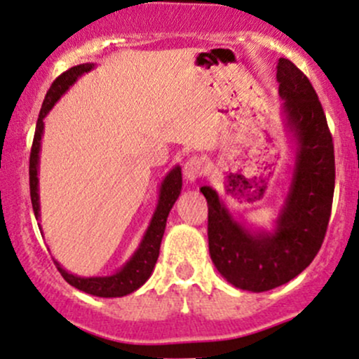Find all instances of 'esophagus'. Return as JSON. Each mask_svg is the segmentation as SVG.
Returning a JSON list of instances; mask_svg holds the SVG:
<instances>
[{"label": "esophagus", "mask_w": 359, "mask_h": 359, "mask_svg": "<svg viewBox=\"0 0 359 359\" xmlns=\"http://www.w3.org/2000/svg\"><path fill=\"white\" fill-rule=\"evenodd\" d=\"M202 174H204V162H202V158L191 157L184 163V177L187 179V182H196Z\"/></svg>", "instance_id": "1"}]
</instances>
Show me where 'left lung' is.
I'll list each match as a JSON object with an SVG mask.
<instances>
[{"mask_svg":"<svg viewBox=\"0 0 359 359\" xmlns=\"http://www.w3.org/2000/svg\"><path fill=\"white\" fill-rule=\"evenodd\" d=\"M280 114L294 163L273 227L234 217L217 191L201 187L209 204V252L232 286L264 292L294 279L313 262L325 239L334 194V147L318 95L294 63L278 62Z\"/></svg>","mask_w":359,"mask_h":359,"instance_id":"obj_1","label":"left lung"}]
</instances>
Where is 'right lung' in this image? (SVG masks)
<instances>
[{
  "label": "right lung",
  "instance_id": "right-lung-1",
  "mask_svg": "<svg viewBox=\"0 0 359 359\" xmlns=\"http://www.w3.org/2000/svg\"><path fill=\"white\" fill-rule=\"evenodd\" d=\"M93 68L95 63H81L70 68V70H67L63 75H60L53 81V85L50 86L45 102L41 105L36 122V130H34L32 155H29V194H32L33 212L38 222H40V185H38L40 180H38V172H40L41 137L43 130H45V122L43 120H45V116L56 105V102L70 90V86L75 85L80 76H83L85 73L93 70ZM180 191H182V170H180L179 165H175L174 168H170V172L163 177V180L161 182L157 207H155L154 215L145 229L140 244H138V248L132 254L130 259L118 271H115L114 274L109 276H90V278H83V276L68 273L67 269H63V266L58 261H55L63 279L68 284H72L73 287L86 292V294L98 297H122L144 286L147 279L154 273L155 262L158 259V250H161L163 231H165L168 212H170L175 201L179 198ZM38 227H40V232L43 234L41 224H38Z\"/></svg>",
  "mask_w": 359,
  "mask_h": 359
}]
</instances>
